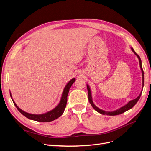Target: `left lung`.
Instances as JSON below:
<instances>
[{
	"mask_svg": "<svg viewBox=\"0 0 151 151\" xmlns=\"http://www.w3.org/2000/svg\"><path fill=\"white\" fill-rule=\"evenodd\" d=\"M132 52H133L135 55L138 57L139 58V64H140V69H141V71H142V88L144 87V71H143V69H142V62H141V59L140 58V57L137 54L135 53V52L134 51V50L133 48H131ZM87 88H88V97H89V103H91V106H93V108L95 109L96 111H98V113L102 114V115H110V116H113V115H120V114H122V113H123L124 112L129 110L130 109H131L132 108H133L135 104L137 103V101H139V99H140V96H141V94H142V90L141 91V93H140V94L139 95V96L137 98H136L135 99H133V100H131V101H130L129 103H127L125 105H124V106L118 108L117 109H116V110L115 111H104L103 110V109H99V108H98L96 105L94 104L93 101V99H92V95H91V89H90V88L88 84H87Z\"/></svg>",
	"mask_w": 151,
	"mask_h": 151,
	"instance_id": "1",
	"label": "left lung"
}]
</instances>
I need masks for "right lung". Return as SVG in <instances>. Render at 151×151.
<instances>
[{
  "label": "right lung",
  "mask_w": 151,
  "mask_h": 151,
  "mask_svg": "<svg viewBox=\"0 0 151 151\" xmlns=\"http://www.w3.org/2000/svg\"><path fill=\"white\" fill-rule=\"evenodd\" d=\"M76 81V79L73 78L71 79L67 84L65 86L64 89L63 91V93L62 94V97L60 101V103H58L57 106L53 109L52 110L48 111L45 113L43 114H40V115H35V114H31L26 113L23 110H22L21 109H20L19 107L17 106V104L15 103V102L14 101V100L12 98V96L10 93L11 97L12 99V101L14 104L15 106L17 108L22 115H23L26 118H29L30 120H33L35 121H38L40 122H52L53 120H56L57 118L58 117H60L64 111L65 108L66 107V104H67V96L68 94V91H69V89L70 88V87L72 86V84L74 83Z\"/></svg>",
  "instance_id": "right-lung-1"
}]
</instances>
